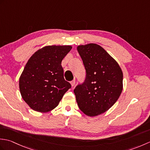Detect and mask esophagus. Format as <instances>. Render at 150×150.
<instances>
[{"label":"esophagus","mask_w":150,"mask_h":150,"mask_svg":"<svg viewBox=\"0 0 150 150\" xmlns=\"http://www.w3.org/2000/svg\"><path fill=\"white\" fill-rule=\"evenodd\" d=\"M71 86L73 87L75 85V80H73L72 81H71Z\"/></svg>","instance_id":"obj_1"}]
</instances>
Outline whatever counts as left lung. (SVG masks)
<instances>
[{
  "label": "left lung",
  "instance_id": "1",
  "mask_svg": "<svg viewBox=\"0 0 150 150\" xmlns=\"http://www.w3.org/2000/svg\"><path fill=\"white\" fill-rule=\"evenodd\" d=\"M86 69L82 84L74 93L80 110L94 117L104 113L116 103L122 91L123 74L118 63L96 44L77 47Z\"/></svg>",
  "mask_w": 150,
  "mask_h": 150
}]
</instances>
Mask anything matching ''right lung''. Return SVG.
Wrapping results in <instances>:
<instances>
[{
    "label": "right lung",
    "instance_id": "obj_1",
    "mask_svg": "<svg viewBox=\"0 0 150 150\" xmlns=\"http://www.w3.org/2000/svg\"><path fill=\"white\" fill-rule=\"evenodd\" d=\"M71 47L45 46L28 60L19 79V88L22 98L31 109L43 113L52 110L71 88L64 78L61 66Z\"/></svg>",
    "mask_w": 150,
    "mask_h": 150
}]
</instances>
